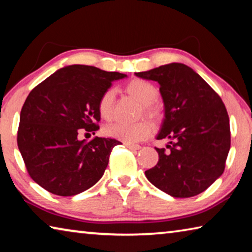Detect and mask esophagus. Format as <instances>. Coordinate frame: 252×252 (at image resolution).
<instances>
[{"mask_svg":"<svg viewBox=\"0 0 252 252\" xmlns=\"http://www.w3.org/2000/svg\"><path fill=\"white\" fill-rule=\"evenodd\" d=\"M126 147L127 149H130V150H139V149H141V147L139 146V144H130V143H126Z\"/></svg>","mask_w":252,"mask_h":252,"instance_id":"obj_1","label":"esophagus"}]
</instances>
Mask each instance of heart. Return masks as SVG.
<instances>
[{"label": "heart", "instance_id": "b5f03b06", "mask_svg": "<svg viewBox=\"0 0 252 252\" xmlns=\"http://www.w3.org/2000/svg\"><path fill=\"white\" fill-rule=\"evenodd\" d=\"M126 92L141 103V108L148 118L159 121L162 118V109L156 99L158 89L155 84L142 79H133L126 85ZM116 93L112 89L104 91L97 102V111L102 119L110 120L113 116V105ZM152 126L146 120L135 123L113 122L104 127V134L110 138L120 140L125 143H135L147 139L152 133Z\"/></svg>", "mask_w": 252, "mask_h": 252}]
</instances>
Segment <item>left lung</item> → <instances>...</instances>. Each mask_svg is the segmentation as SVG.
I'll return each mask as SVG.
<instances>
[{
	"mask_svg": "<svg viewBox=\"0 0 252 252\" xmlns=\"http://www.w3.org/2000/svg\"><path fill=\"white\" fill-rule=\"evenodd\" d=\"M157 81L164 103V120L157 139L159 161L146 171L153 186L174 198L203 192L224 171L230 150V125L221 97L201 76L182 63L135 73Z\"/></svg>",
	"mask_w": 252,
	"mask_h": 252,
	"instance_id": "obj_1",
	"label": "left lung"
}]
</instances>
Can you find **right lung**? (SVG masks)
<instances>
[{
    "label": "right lung",
    "mask_w": 252,
    "mask_h": 252,
    "mask_svg": "<svg viewBox=\"0 0 252 252\" xmlns=\"http://www.w3.org/2000/svg\"><path fill=\"white\" fill-rule=\"evenodd\" d=\"M119 72L74 64L58 70L30 92L20 114L18 147L28 172L49 192L70 197L94 186L103 176L116 139L79 140L80 132L99 129L102 93Z\"/></svg>",
    "instance_id": "obj_1"
}]
</instances>
